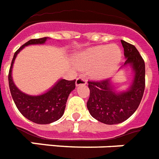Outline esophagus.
Listing matches in <instances>:
<instances>
[{"mask_svg": "<svg viewBox=\"0 0 159 159\" xmlns=\"http://www.w3.org/2000/svg\"><path fill=\"white\" fill-rule=\"evenodd\" d=\"M86 83H87V80H86V79L84 77H83V76H80V77L76 79L75 84L77 86L81 85V84H86Z\"/></svg>", "mask_w": 159, "mask_h": 159, "instance_id": "34e87169", "label": "esophagus"}]
</instances>
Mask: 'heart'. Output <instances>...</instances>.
<instances>
[{"mask_svg": "<svg viewBox=\"0 0 159 159\" xmlns=\"http://www.w3.org/2000/svg\"><path fill=\"white\" fill-rule=\"evenodd\" d=\"M121 59V52L117 46H98L89 48L81 54V64L88 66H94L93 75L104 79L113 71Z\"/></svg>", "mask_w": 159, "mask_h": 159, "instance_id": "b5f03b06", "label": "heart"}]
</instances>
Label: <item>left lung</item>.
<instances>
[{"instance_id": "obj_1", "label": "left lung", "mask_w": 159, "mask_h": 159, "mask_svg": "<svg viewBox=\"0 0 159 159\" xmlns=\"http://www.w3.org/2000/svg\"><path fill=\"white\" fill-rule=\"evenodd\" d=\"M126 61L131 66L134 79L126 92L117 93L111 87L110 80H89V98L87 102L90 115L107 125L119 124L130 117L138 108L145 88L144 61L134 45L120 40Z\"/></svg>"}]
</instances>
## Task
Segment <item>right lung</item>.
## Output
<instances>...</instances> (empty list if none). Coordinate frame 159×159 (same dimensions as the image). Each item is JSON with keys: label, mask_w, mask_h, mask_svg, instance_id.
<instances>
[{"label": "right lung", "mask_w": 159, "mask_h": 159, "mask_svg": "<svg viewBox=\"0 0 159 159\" xmlns=\"http://www.w3.org/2000/svg\"><path fill=\"white\" fill-rule=\"evenodd\" d=\"M48 38L31 39L15 52L9 70V87L18 110L25 117L37 124H49L59 120L64 114L67 98L75 88V80H60L48 92L39 96L25 94L17 89L11 77V71L16 56L25 46L43 44Z\"/></svg>", "instance_id": "add662e5"}]
</instances>
